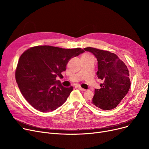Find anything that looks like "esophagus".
Wrapping results in <instances>:
<instances>
[{
  "mask_svg": "<svg viewBox=\"0 0 149 149\" xmlns=\"http://www.w3.org/2000/svg\"><path fill=\"white\" fill-rule=\"evenodd\" d=\"M79 89L80 91H86L85 89H83V88H82L80 87V86H79Z\"/></svg>",
  "mask_w": 149,
  "mask_h": 149,
  "instance_id": "1",
  "label": "esophagus"
}]
</instances>
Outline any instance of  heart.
<instances>
[{"label": "heart", "mask_w": 149, "mask_h": 149, "mask_svg": "<svg viewBox=\"0 0 149 149\" xmlns=\"http://www.w3.org/2000/svg\"><path fill=\"white\" fill-rule=\"evenodd\" d=\"M83 56H89V55H88V54H84Z\"/></svg>", "instance_id": "obj_1"}]
</instances>
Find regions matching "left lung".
Segmentation results:
<instances>
[{
  "label": "left lung",
  "instance_id": "8db88e82",
  "mask_svg": "<svg viewBox=\"0 0 149 149\" xmlns=\"http://www.w3.org/2000/svg\"><path fill=\"white\" fill-rule=\"evenodd\" d=\"M84 50L91 52L96 57L97 75L103 82L100 84V89H95L92 104L103 110L115 108L126 95L130 87L128 68L113 53L91 47L85 48Z\"/></svg>",
  "mask_w": 149,
  "mask_h": 149
}]
</instances>
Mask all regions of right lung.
<instances>
[{
	"label": "right lung",
	"instance_id": "add662e5",
	"mask_svg": "<svg viewBox=\"0 0 149 149\" xmlns=\"http://www.w3.org/2000/svg\"><path fill=\"white\" fill-rule=\"evenodd\" d=\"M84 51L81 48L63 49L37 46L23 52L15 70V80L23 96L37 110L48 112L66 101L72 86H63L62 79L68 61Z\"/></svg>",
	"mask_w": 149,
	"mask_h": 149
}]
</instances>
